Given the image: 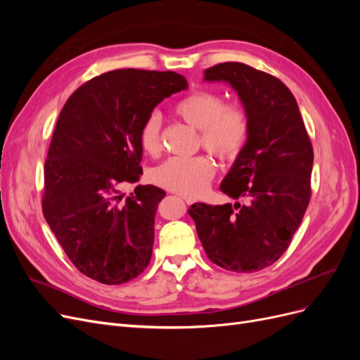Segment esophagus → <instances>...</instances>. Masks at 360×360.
Listing matches in <instances>:
<instances>
[{
  "label": "esophagus",
  "instance_id": "esophagus-1",
  "mask_svg": "<svg viewBox=\"0 0 360 360\" xmlns=\"http://www.w3.org/2000/svg\"><path fill=\"white\" fill-rule=\"evenodd\" d=\"M183 201H184V202H186V204H188V205H189V204H192V202H193V200H192V198H188V197H183Z\"/></svg>",
  "mask_w": 360,
  "mask_h": 360
}]
</instances>
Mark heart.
I'll return each mask as SVG.
<instances>
[{"mask_svg": "<svg viewBox=\"0 0 360 360\" xmlns=\"http://www.w3.org/2000/svg\"><path fill=\"white\" fill-rule=\"evenodd\" d=\"M174 114L184 123L200 130V144L222 160H233L242 153L250 132L246 108L237 101L224 102L214 90H195L174 105ZM144 153L156 156L162 150V118L159 112L148 114L138 132ZM210 158H169L150 172L156 186L183 197H197L214 177Z\"/></svg>", "mask_w": 360, "mask_h": 360, "instance_id": "obj_1", "label": "heart"}]
</instances>
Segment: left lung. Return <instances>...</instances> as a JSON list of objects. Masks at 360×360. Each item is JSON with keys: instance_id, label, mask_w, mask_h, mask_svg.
Returning <instances> with one entry per match:
<instances>
[{"instance_id": "obj_1", "label": "left lung", "mask_w": 360, "mask_h": 360, "mask_svg": "<svg viewBox=\"0 0 360 360\" xmlns=\"http://www.w3.org/2000/svg\"><path fill=\"white\" fill-rule=\"evenodd\" d=\"M204 79L230 84L248 111V143L221 183L246 202H195L188 212L212 263L252 274L281 258L303 219L314 150L296 99L276 76L228 61L205 69Z\"/></svg>"}]
</instances>
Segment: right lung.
Segmentation results:
<instances>
[{"mask_svg": "<svg viewBox=\"0 0 360 360\" xmlns=\"http://www.w3.org/2000/svg\"><path fill=\"white\" fill-rule=\"evenodd\" d=\"M188 89L176 72L120 69L82 84L60 112L45 162L43 216L81 274L120 285L148 266L165 191L118 189L143 174L138 132L158 103Z\"/></svg>", "mask_w": 360, "mask_h": 360, "instance_id": "right-lung-1", "label": "right lung"}]
</instances>
